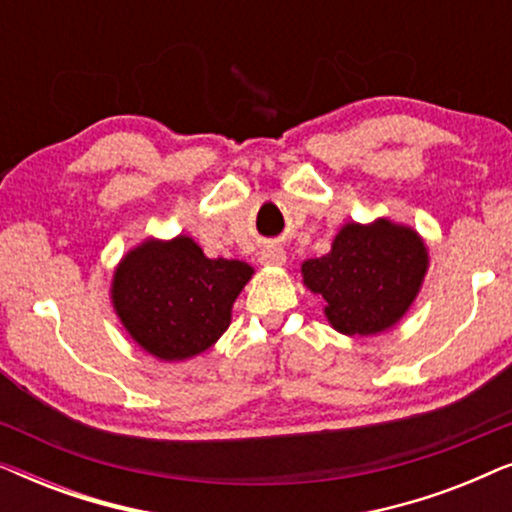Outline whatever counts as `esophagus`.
<instances>
[{"instance_id": "1", "label": "esophagus", "mask_w": 512, "mask_h": 512, "mask_svg": "<svg viewBox=\"0 0 512 512\" xmlns=\"http://www.w3.org/2000/svg\"><path fill=\"white\" fill-rule=\"evenodd\" d=\"M261 263L265 265H284L286 263V251L282 247H277V244H268L261 251Z\"/></svg>"}]
</instances>
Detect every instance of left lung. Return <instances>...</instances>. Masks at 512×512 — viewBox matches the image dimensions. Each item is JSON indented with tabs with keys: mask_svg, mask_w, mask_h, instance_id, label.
Instances as JSON below:
<instances>
[{
	"mask_svg": "<svg viewBox=\"0 0 512 512\" xmlns=\"http://www.w3.org/2000/svg\"><path fill=\"white\" fill-rule=\"evenodd\" d=\"M429 272V247L412 226L380 216L347 221L331 251L300 265L303 284L324 300V317L342 335H380L415 303Z\"/></svg>",
	"mask_w": 512,
	"mask_h": 512,
	"instance_id": "8db88e82",
	"label": "left lung"
}]
</instances>
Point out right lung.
<instances>
[{"label": "right lung", "mask_w": 512, "mask_h": 512, "mask_svg": "<svg viewBox=\"0 0 512 512\" xmlns=\"http://www.w3.org/2000/svg\"><path fill=\"white\" fill-rule=\"evenodd\" d=\"M254 268L209 258L193 237H146L123 254L109 298L125 333L158 361H188L226 333Z\"/></svg>", "instance_id": "obj_1"}]
</instances>
